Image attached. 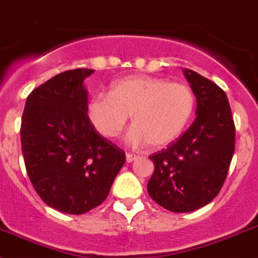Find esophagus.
I'll return each instance as SVG.
<instances>
[{
    "label": "esophagus",
    "instance_id": "34e87169",
    "mask_svg": "<svg viewBox=\"0 0 258 258\" xmlns=\"http://www.w3.org/2000/svg\"><path fill=\"white\" fill-rule=\"evenodd\" d=\"M136 159H137V155H135V154H132V153L126 154V162L127 163H132L134 160H136Z\"/></svg>",
    "mask_w": 258,
    "mask_h": 258
}]
</instances>
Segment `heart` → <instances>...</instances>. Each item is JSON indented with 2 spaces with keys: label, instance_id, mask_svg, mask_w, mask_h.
<instances>
[{
  "label": "heart",
  "instance_id": "b5f03b06",
  "mask_svg": "<svg viewBox=\"0 0 258 258\" xmlns=\"http://www.w3.org/2000/svg\"><path fill=\"white\" fill-rule=\"evenodd\" d=\"M196 96L186 84L153 76H127L96 94L86 104V117L105 139L118 136L128 117L134 126L127 143L164 148L183 134L194 115Z\"/></svg>",
  "mask_w": 258,
  "mask_h": 258
}]
</instances>
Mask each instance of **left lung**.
<instances>
[{"mask_svg": "<svg viewBox=\"0 0 258 258\" xmlns=\"http://www.w3.org/2000/svg\"><path fill=\"white\" fill-rule=\"evenodd\" d=\"M196 96V119L177 141L150 159L151 199L173 213H189L213 201L223 187L234 153L235 127L227 94L184 69Z\"/></svg>", "mask_w": 258, "mask_h": 258, "instance_id": "1", "label": "left lung"}]
</instances>
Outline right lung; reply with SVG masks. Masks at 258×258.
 I'll use <instances>...</instances> for the list:
<instances>
[{"mask_svg": "<svg viewBox=\"0 0 258 258\" xmlns=\"http://www.w3.org/2000/svg\"><path fill=\"white\" fill-rule=\"evenodd\" d=\"M94 70L56 75L31 91L21 118V150L40 199L61 213L80 215L109 195L126 154L94 130L86 117L84 80Z\"/></svg>", "mask_w": 258, "mask_h": 258, "instance_id": "right-lung-1", "label": "right lung"}]
</instances>
